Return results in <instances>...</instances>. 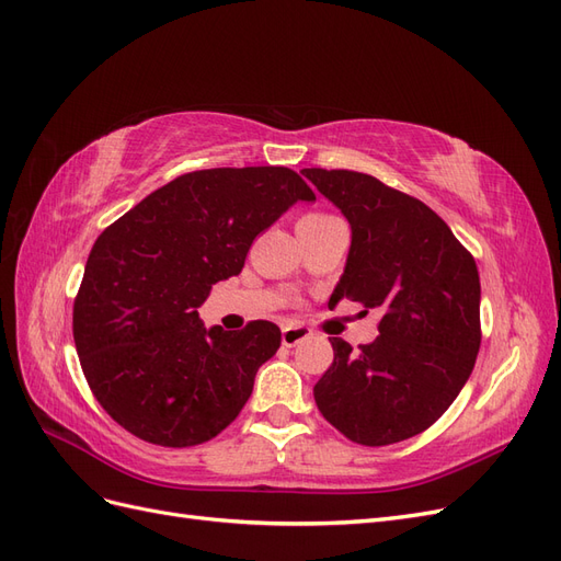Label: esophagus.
I'll return each mask as SVG.
<instances>
[{
    "instance_id": "esophagus-1",
    "label": "esophagus",
    "mask_w": 561,
    "mask_h": 561,
    "mask_svg": "<svg viewBox=\"0 0 561 561\" xmlns=\"http://www.w3.org/2000/svg\"><path fill=\"white\" fill-rule=\"evenodd\" d=\"M311 334V330L309 328H304V325H287V328H283V346H287V348H293V346H297L299 342H304V339H307Z\"/></svg>"
}]
</instances>
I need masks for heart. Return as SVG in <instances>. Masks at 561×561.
Returning <instances> with one entry per match:
<instances>
[{
  "label": "heart",
  "instance_id": "obj_1",
  "mask_svg": "<svg viewBox=\"0 0 561 561\" xmlns=\"http://www.w3.org/2000/svg\"><path fill=\"white\" fill-rule=\"evenodd\" d=\"M320 219H330V215H322V213H311L307 217H301V222H320Z\"/></svg>",
  "mask_w": 561,
  "mask_h": 561
}]
</instances>
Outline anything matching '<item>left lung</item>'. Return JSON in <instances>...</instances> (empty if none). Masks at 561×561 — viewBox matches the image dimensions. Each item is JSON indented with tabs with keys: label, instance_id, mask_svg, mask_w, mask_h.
I'll use <instances>...</instances> for the list:
<instances>
[{
	"label": "left lung",
	"instance_id": "8db88e82",
	"mask_svg": "<svg viewBox=\"0 0 561 561\" xmlns=\"http://www.w3.org/2000/svg\"><path fill=\"white\" fill-rule=\"evenodd\" d=\"M301 173L344 213L353 233L330 304L346 297L381 313L371 344L330 339L334 360L313 386L316 404L353 443H402L447 412L474 367L482 342L478 264L419 198L355 171Z\"/></svg>",
	"mask_w": 561,
	"mask_h": 561
}]
</instances>
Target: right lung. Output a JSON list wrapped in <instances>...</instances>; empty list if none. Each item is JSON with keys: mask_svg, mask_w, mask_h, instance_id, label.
I'll list each match as a JSON object with an SVG mask.
<instances>
[{"mask_svg": "<svg viewBox=\"0 0 561 561\" xmlns=\"http://www.w3.org/2000/svg\"><path fill=\"white\" fill-rule=\"evenodd\" d=\"M297 201L316 194L290 168H208L163 184L98 236L72 332L83 377L118 426L180 449L241 414L280 330L268 320L206 330L196 309Z\"/></svg>", "mask_w": 561, "mask_h": 561, "instance_id": "1", "label": "right lung"}]
</instances>
